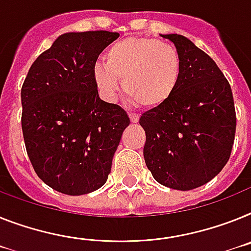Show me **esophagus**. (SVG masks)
<instances>
[{"mask_svg": "<svg viewBox=\"0 0 251 251\" xmlns=\"http://www.w3.org/2000/svg\"><path fill=\"white\" fill-rule=\"evenodd\" d=\"M129 117L130 121H131L132 124H136V122L139 121V116L136 115V113H129Z\"/></svg>", "mask_w": 251, "mask_h": 251, "instance_id": "esophagus-1", "label": "esophagus"}]
</instances>
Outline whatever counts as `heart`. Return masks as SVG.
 Returning a JSON list of instances; mask_svg holds the SVG:
<instances>
[{"label":"heart","instance_id":"obj_1","mask_svg":"<svg viewBox=\"0 0 251 251\" xmlns=\"http://www.w3.org/2000/svg\"><path fill=\"white\" fill-rule=\"evenodd\" d=\"M94 84L107 100L124 89L134 102L147 108L165 106L182 79V58L170 43L144 37H126L104 52V64L92 69Z\"/></svg>","mask_w":251,"mask_h":251}]
</instances>
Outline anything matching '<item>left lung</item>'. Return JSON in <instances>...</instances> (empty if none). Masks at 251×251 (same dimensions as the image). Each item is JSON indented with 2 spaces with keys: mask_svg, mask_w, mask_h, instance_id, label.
Wrapping results in <instances>:
<instances>
[{
  "mask_svg": "<svg viewBox=\"0 0 251 251\" xmlns=\"http://www.w3.org/2000/svg\"><path fill=\"white\" fill-rule=\"evenodd\" d=\"M182 58V79L165 106L144 112L145 165L155 181L176 190L207 184L228 161L236 112L228 81L212 58L180 34H161Z\"/></svg>",
  "mask_w": 251,
  "mask_h": 251,
  "instance_id": "1",
  "label": "left lung"
}]
</instances>
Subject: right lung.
<instances>
[{
    "mask_svg": "<svg viewBox=\"0 0 251 251\" xmlns=\"http://www.w3.org/2000/svg\"><path fill=\"white\" fill-rule=\"evenodd\" d=\"M120 37L106 30L65 33L33 62L22 88L25 148L44 184L67 195L106 184L129 126L127 113L98 96L97 58Z\"/></svg>",
    "mask_w": 251,
    "mask_h": 251,
    "instance_id": "right-lung-1",
    "label": "right lung"
}]
</instances>
